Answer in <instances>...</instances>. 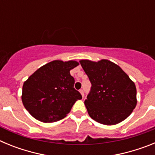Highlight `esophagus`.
I'll return each instance as SVG.
<instances>
[{
	"label": "esophagus",
	"instance_id": "obj_1",
	"mask_svg": "<svg viewBox=\"0 0 155 155\" xmlns=\"http://www.w3.org/2000/svg\"><path fill=\"white\" fill-rule=\"evenodd\" d=\"M80 93H81V94L82 97H84V90H83V89H80Z\"/></svg>",
	"mask_w": 155,
	"mask_h": 155
}]
</instances>
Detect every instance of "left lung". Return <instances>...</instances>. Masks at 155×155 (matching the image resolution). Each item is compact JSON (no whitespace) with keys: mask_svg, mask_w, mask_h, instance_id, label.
I'll return each instance as SVG.
<instances>
[{"mask_svg":"<svg viewBox=\"0 0 155 155\" xmlns=\"http://www.w3.org/2000/svg\"><path fill=\"white\" fill-rule=\"evenodd\" d=\"M91 84L84 104L90 117L105 125L126 120L137 105L134 82L118 65L107 60L80 61Z\"/></svg>","mask_w":155,"mask_h":155,"instance_id":"8db88e82","label":"left lung"}]
</instances>
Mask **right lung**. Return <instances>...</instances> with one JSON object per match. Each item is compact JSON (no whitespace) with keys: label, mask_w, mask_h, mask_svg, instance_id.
<instances>
[{"label":"right lung","mask_w":155,"mask_h":155,"mask_svg":"<svg viewBox=\"0 0 155 155\" xmlns=\"http://www.w3.org/2000/svg\"><path fill=\"white\" fill-rule=\"evenodd\" d=\"M78 65L74 61H53L39 68L24 82L22 103L34 118L43 123L61 120L77 100L81 99L70 74Z\"/></svg>","instance_id":"obj_1"}]
</instances>
